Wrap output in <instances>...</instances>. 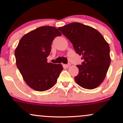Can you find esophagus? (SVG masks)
Here are the masks:
<instances>
[{
	"instance_id": "obj_1",
	"label": "esophagus",
	"mask_w": 123,
	"mask_h": 123,
	"mask_svg": "<svg viewBox=\"0 0 123 123\" xmlns=\"http://www.w3.org/2000/svg\"><path fill=\"white\" fill-rule=\"evenodd\" d=\"M70 63H68V64H65V65H63V67L66 68H68L70 66Z\"/></svg>"
}]
</instances>
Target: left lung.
<instances>
[{
	"mask_svg": "<svg viewBox=\"0 0 123 123\" xmlns=\"http://www.w3.org/2000/svg\"><path fill=\"white\" fill-rule=\"evenodd\" d=\"M58 29L69 40L76 53L84 61L76 65L79 73L76 83L86 89L98 87L105 79L111 63L110 47L98 31L79 22H73Z\"/></svg>",
	"mask_w": 123,
	"mask_h": 123,
	"instance_id": "8db88e82",
	"label": "left lung"
}]
</instances>
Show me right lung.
I'll return each mask as SVG.
<instances>
[{
  "label": "right lung",
  "instance_id": "right-lung-1",
  "mask_svg": "<svg viewBox=\"0 0 123 123\" xmlns=\"http://www.w3.org/2000/svg\"><path fill=\"white\" fill-rule=\"evenodd\" d=\"M61 35L56 28L41 26L25 35L15 49L17 66L26 84L36 91L53 87L63 70L62 65L47 61L52 42Z\"/></svg>",
  "mask_w": 123,
  "mask_h": 123
}]
</instances>
